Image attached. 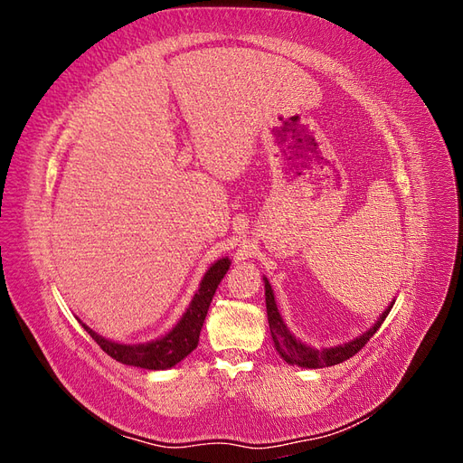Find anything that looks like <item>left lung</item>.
<instances>
[{"instance_id":"1","label":"left lung","mask_w":463,"mask_h":463,"mask_svg":"<svg viewBox=\"0 0 463 463\" xmlns=\"http://www.w3.org/2000/svg\"><path fill=\"white\" fill-rule=\"evenodd\" d=\"M264 296H266V313H269V326H270V334H272L274 347L278 349V354L282 355L288 363H291V365L309 367V369L332 367V365H338V363H342L349 357H354L361 347H365V344L373 338V334L381 328L390 309L394 307V303H392L383 313V317L376 320V325L369 332L361 334L359 338H355L354 342H347L344 345H335V347H326V349H315V347L305 345L299 340L293 338L291 332L286 328L282 317H279V313H278L274 293H272L269 279H264Z\"/></svg>"}]
</instances>
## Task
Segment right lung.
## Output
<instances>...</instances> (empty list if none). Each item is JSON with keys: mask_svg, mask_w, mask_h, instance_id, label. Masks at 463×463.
Here are the masks:
<instances>
[{"mask_svg": "<svg viewBox=\"0 0 463 463\" xmlns=\"http://www.w3.org/2000/svg\"><path fill=\"white\" fill-rule=\"evenodd\" d=\"M228 269H230L228 259H220L218 262L210 266L208 272L203 278L199 291L194 293L187 313L181 317V320L177 322L172 332H167L164 338L156 342L138 344V345L116 344L102 338V335H98L87 325L82 326H85V330L92 335V340L100 345L111 359L123 363V365H133V367H141L148 371L170 369L181 359H185L193 349L197 347L210 301H213L216 288L222 282V278L226 276Z\"/></svg>", "mask_w": 463, "mask_h": 463, "instance_id": "obj_1", "label": "right lung"}]
</instances>
